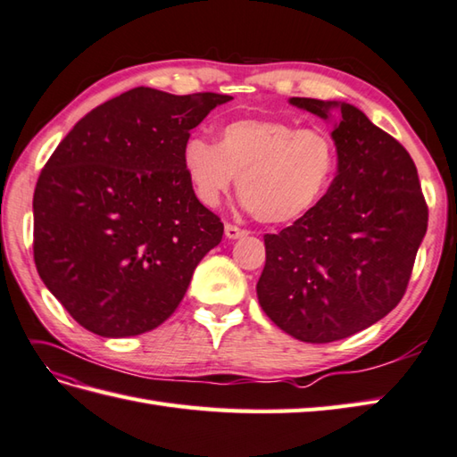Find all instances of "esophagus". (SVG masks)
Segmentation results:
<instances>
[{
  "instance_id": "34e87169",
  "label": "esophagus",
  "mask_w": 457,
  "mask_h": 457,
  "mask_svg": "<svg viewBox=\"0 0 457 457\" xmlns=\"http://www.w3.org/2000/svg\"><path fill=\"white\" fill-rule=\"evenodd\" d=\"M225 235H227V238H230V240H237V238L246 237L248 230L240 228V227H237V225H232V222H227V225H225Z\"/></svg>"
}]
</instances>
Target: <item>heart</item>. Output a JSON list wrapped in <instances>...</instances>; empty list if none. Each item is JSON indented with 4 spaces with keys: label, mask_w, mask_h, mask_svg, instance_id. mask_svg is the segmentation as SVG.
Returning a JSON list of instances; mask_svg holds the SVG:
<instances>
[{
    "label": "heart",
    "mask_w": 457,
    "mask_h": 457,
    "mask_svg": "<svg viewBox=\"0 0 457 457\" xmlns=\"http://www.w3.org/2000/svg\"><path fill=\"white\" fill-rule=\"evenodd\" d=\"M181 162L205 205H219L238 178V194L252 215L266 225H287L305 217L327 194L338 150L332 135L320 127L237 119L219 129L217 145L191 137Z\"/></svg>",
    "instance_id": "heart-1"
}]
</instances>
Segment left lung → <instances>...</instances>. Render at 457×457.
Segmentation results:
<instances>
[{"mask_svg":"<svg viewBox=\"0 0 457 457\" xmlns=\"http://www.w3.org/2000/svg\"><path fill=\"white\" fill-rule=\"evenodd\" d=\"M289 101L322 119L338 107L332 130L338 174L305 217L263 235L266 266L256 291L283 332L327 344L371 327L399 305L427 235L428 205L409 152L358 107Z\"/></svg>","mask_w":457,"mask_h":457,"instance_id":"left-lung-1","label":"left lung"}]
</instances>
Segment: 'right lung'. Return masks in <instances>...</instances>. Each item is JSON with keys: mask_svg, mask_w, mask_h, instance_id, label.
<instances>
[{"mask_svg": "<svg viewBox=\"0 0 457 457\" xmlns=\"http://www.w3.org/2000/svg\"><path fill=\"white\" fill-rule=\"evenodd\" d=\"M230 96L129 89L56 146L33 197L35 266L79 327L125 338L160 327L225 227L199 203L181 152Z\"/></svg>", "mask_w": 457, "mask_h": 457, "instance_id": "right-lung-1", "label": "right lung"}]
</instances>
